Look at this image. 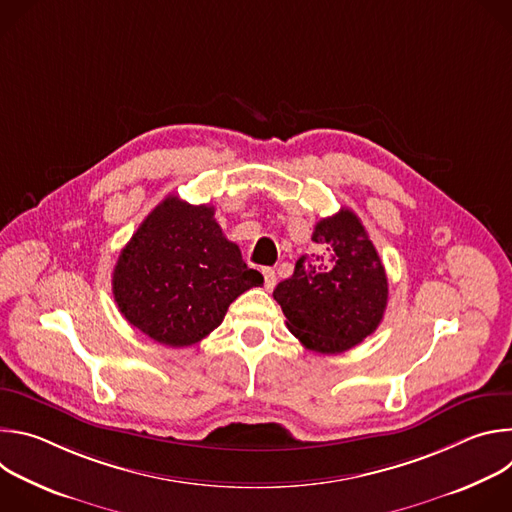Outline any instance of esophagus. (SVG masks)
I'll return each mask as SVG.
<instances>
[{"instance_id":"34e87169","label":"esophagus","mask_w":512,"mask_h":512,"mask_svg":"<svg viewBox=\"0 0 512 512\" xmlns=\"http://www.w3.org/2000/svg\"><path fill=\"white\" fill-rule=\"evenodd\" d=\"M263 279H265V289H269V291L277 283V275H275V271L271 267H263Z\"/></svg>"}]
</instances>
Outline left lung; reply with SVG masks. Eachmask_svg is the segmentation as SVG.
Returning <instances> with one entry per match:
<instances>
[{
  "mask_svg": "<svg viewBox=\"0 0 512 512\" xmlns=\"http://www.w3.org/2000/svg\"><path fill=\"white\" fill-rule=\"evenodd\" d=\"M294 275L277 283L273 298L287 328L320 354H338L371 336L387 308L389 283L383 261L360 218L340 208L322 218Z\"/></svg>",
  "mask_w": 512,
  "mask_h": 512,
  "instance_id": "left-lung-1",
  "label": "left lung"
}]
</instances>
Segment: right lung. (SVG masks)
I'll return each instance as SVG.
<instances>
[{
	"label": "right lung",
	"mask_w": 512,
	"mask_h": 512,
	"mask_svg": "<svg viewBox=\"0 0 512 512\" xmlns=\"http://www.w3.org/2000/svg\"><path fill=\"white\" fill-rule=\"evenodd\" d=\"M263 283L214 221V206L162 200L123 247L113 296L129 324L180 348L221 326L229 306Z\"/></svg>",
	"instance_id": "add662e5"
}]
</instances>
